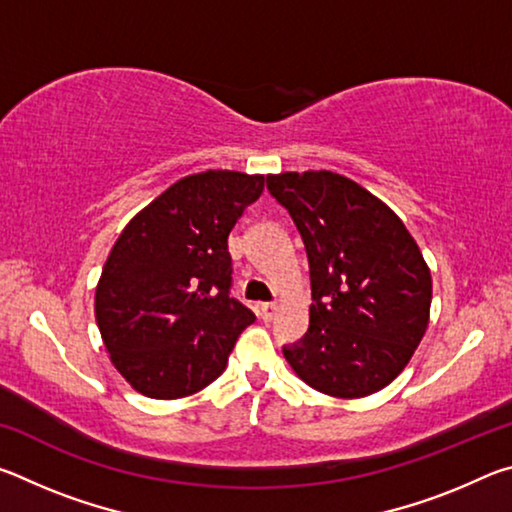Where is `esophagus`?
Returning a JSON list of instances; mask_svg holds the SVG:
<instances>
[{
  "instance_id": "1",
  "label": "esophagus",
  "mask_w": 512,
  "mask_h": 512,
  "mask_svg": "<svg viewBox=\"0 0 512 512\" xmlns=\"http://www.w3.org/2000/svg\"><path fill=\"white\" fill-rule=\"evenodd\" d=\"M259 316H262L264 320H273L277 316L275 302H262V305H259Z\"/></svg>"
}]
</instances>
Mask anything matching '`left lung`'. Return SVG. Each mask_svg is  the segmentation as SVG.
<instances>
[{"label":"left lung","instance_id":"1","mask_svg":"<svg viewBox=\"0 0 512 512\" xmlns=\"http://www.w3.org/2000/svg\"><path fill=\"white\" fill-rule=\"evenodd\" d=\"M309 259V329L282 352L296 375L334 397L391 384L429 323L431 273L391 207L332 171L266 176Z\"/></svg>","mask_w":512,"mask_h":512}]
</instances>
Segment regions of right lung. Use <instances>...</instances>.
<instances>
[{
  "mask_svg": "<svg viewBox=\"0 0 512 512\" xmlns=\"http://www.w3.org/2000/svg\"><path fill=\"white\" fill-rule=\"evenodd\" d=\"M264 176L203 171L126 225L103 266L94 314L110 359L137 393L176 400L221 375L255 314L230 296L228 237Z\"/></svg>",
  "mask_w": 512,
  "mask_h": 512,
  "instance_id": "right-lung-1",
  "label": "right lung"
}]
</instances>
